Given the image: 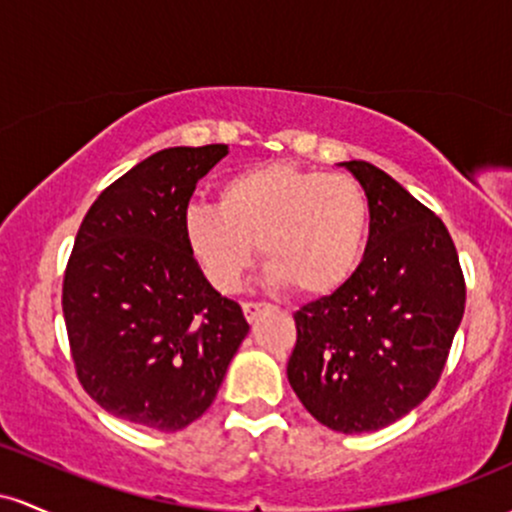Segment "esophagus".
Returning a JSON list of instances; mask_svg holds the SVG:
<instances>
[{
	"label": "esophagus",
	"mask_w": 512,
	"mask_h": 512,
	"mask_svg": "<svg viewBox=\"0 0 512 512\" xmlns=\"http://www.w3.org/2000/svg\"><path fill=\"white\" fill-rule=\"evenodd\" d=\"M241 309H244V317L249 321H254L258 314H261V309H266V304L261 302H244L241 304Z\"/></svg>",
	"instance_id": "1"
}]
</instances>
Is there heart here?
Masks as SVG:
<instances>
[{"label": "heart", "instance_id": "heart-1", "mask_svg": "<svg viewBox=\"0 0 512 512\" xmlns=\"http://www.w3.org/2000/svg\"><path fill=\"white\" fill-rule=\"evenodd\" d=\"M181 227L217 290H237L261 244L268 285L321 297L346 285L363 263L370 203L350 176L278 162L229 176L220 205L191 203Z\"/></svg>", "mask_w": 512, "mask_h": 512}]
</instances>
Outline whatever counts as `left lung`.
I'll return each mask as SVG.
<instances>
[{
	"instance_id": "obj_1",
	"label": "left lung",
	"mask_w": 512,
	"mask_h": 512,
	"mask_svg": "<svg viewBox=\"0 0 512 512\" xmlns=\"http://www.w3.org/2000/svg\"><path fill=\"white\" fill-rule=\"evenodd\" d=\"M370 203L360 268L295 312L287 380L338 433H370L416 409L438 384L462 324L464 275L450 232L370 162H341Z\"/></svg>"
}]
</instances>
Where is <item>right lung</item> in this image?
I'll return each mask as SVG.
<instances>
[{
    "label": "right lung",
    "mask_w": 512,
    "mask_h": 512,
    "mask_svg": "<svg viewBox=\"0 0 512 512\" xmlns=\"http://www.w3.org/2000/svg\"><path fill=\"white\" fill-rule=\"evenodd\" d=\"M227 145L169 147L132 166L86 212L62 285L77 377L113 416L174 433L215 401L249 333L183 241L195 183Z\"/></svg>",
    "instance_id": "add662e5"
}]
</instances>
